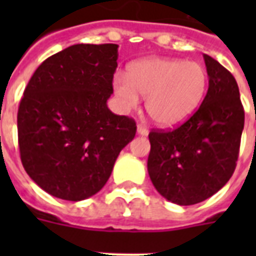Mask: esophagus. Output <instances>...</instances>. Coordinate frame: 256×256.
Segmentation results:
<instances>
[{
	"instance_id": "obj_1",
	"label": "esophagus",
	"mask_w": 256,
	"mask_h": 256,
	"mask_svg": "<svg viewBox=\"0 0 256 256\" xmlns=\"http://www.w3.org/2000/svg\"><path fill=\"white\" fill-rule=\"evenodd\" d=\"M136 132H138L140 136H148V128L144 126V124H138V128H136Z\"/></svg>"
}]
</instances>
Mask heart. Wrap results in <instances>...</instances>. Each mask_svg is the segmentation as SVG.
<instances>
[{
  "instance_id": "heart-1",
  "label": "heart",
  "mask_w": 256,
  "mask_h": 256,
  "mask_svg": "<svg viewBox=\"0 0 256 256\" xmlns=\"http://www.w3.org/2000/svg\"><path fill=\"white\" fill-rule=\"evenodd\" d=\"M208 85V74L198 62L179 58H146L128 68V78L116 74L112 88L122 108H134L146 98L148 116L160 128L183 124L194 114Z\"/></svg>"
}]
</instances>
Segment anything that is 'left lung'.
I'll return each instance as SVG.
<instances>
[{
    "instance_id": "obj_1",
    "label": "left lung",
    "mask_w": 256,
    "mask_h": 256,
    "mask_svg": "<svg viewBox=\"0 0 256 256\" xmlns=\"http://www.w3.org/2000/svg\"><path fill=\"white\" fill-rule=\"evenodd\" d=\"M208 90L199 108L179 128L148 134V171L162 196L180 206L203 202L234 172L244 126L234 76L204 54Z\"/></svg>"
}]
</instances>
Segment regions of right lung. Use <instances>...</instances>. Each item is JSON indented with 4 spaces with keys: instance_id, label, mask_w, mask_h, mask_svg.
<instances>
[{
    "instance_id": "1",
    "label": "right lung",
    "mask_w": 256,
    "mask_h": 256,
    "mask_svg": "<svg viewBox=\"0 0 256 256\" xmlns=\"http://www.w3.org/2000/svg\"><path fill=\"white\" fill-rule=\"evenodd\" d=\"M118 45L77 44L42 62L20 102L18 144L30 178L56 198L78 202L106 184L136 120L108 108Z\"/></svg>"
}]
</instances>
